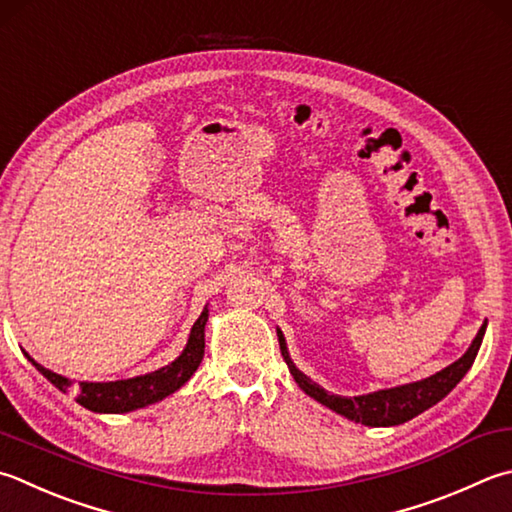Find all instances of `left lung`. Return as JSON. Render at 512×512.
<instances>
[{
  "instance_id": "8db88e82",
  "label": "left lung",
  "mask_w": 512,
  "mask_h": 512,
  "mask_svg": "<svg viewBox=\"0 0 512 512\" xmlns=\"http://www.w3.org/2000/svg\"><path fill=\"white\" fill-rule=\"evenodd\" d=\"M484 332H486V323L481 325L475 341H472L468 352L461 356L459 361L448 365V368H443L437 374L428 376V379L399 385V388H392V390L363 394V397H339V394H330L323 388H318V385L307 379V376L292 363V359H289L281 330H278V343H281V352L289 372H292L298 388H301L305 394H310L312 399L323 403V406H327L334 412L343 414L347 419L363 423V426L379 428V426H399V423H406L446 397V394L455 388V385L464 379V374L470 370V365L479 352V345L484 341Z\"/></svg>"
}]
</instances>
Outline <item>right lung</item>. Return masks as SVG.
I'll return each instance as SVG.
<instances>
[{
  "label": "right lung",
  "instance_id": "obj_1",
  "mask_svg": "<svg viewBox=\"0 0 512 512\" xmlns=\"http://www.w3.org/2000/svg\"><path fill=\"white\" fill-rule=\"evenodd\" d=\"M207 310L198 316V321L191 327L189 343L176 361L169 363L167 368H160L151 374L136 376V379L127 381H109V383H77L75 388V401L84 406L86 410L93 412H131L149 406V403H156L160 399L169 397L171 392L182 388L191 374L198 370L202 361V354H205V323H207ZM28 356V354H26ZM37 370H40L48 381H51L55 388L66 392L71 388V381L64 379L62 374H55L46 370L44 365L35 363L31 356H28Z\"/></svg>",
  "mask_w": 512,
  "mask_h": 512
}]
</instances>
